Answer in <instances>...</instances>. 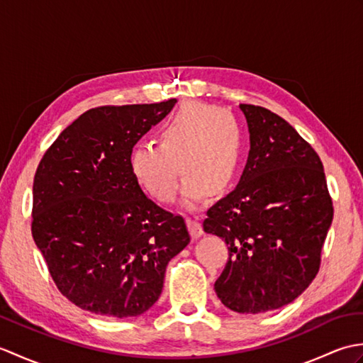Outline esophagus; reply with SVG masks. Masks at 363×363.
Masks as SVG:
<instances>
[{
  "label": "esophagus",
  "instance_id": "34e87169",
  "mask_svg": "<svg viewBox=\"0 0 363 363\" xmlns=\"http://www.w3.org/2000/svg\"><path fill=\"white\" fill-rule=\"evenodd\" d=\"M187 226L190 229L191 238H198L203 235V228H201V225H199L196 217H187Z\"/></svg>",
  "mask_w": 363,
  "mask_h": 363
}]
</instances>
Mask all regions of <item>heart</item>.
Returning <instances> with one entry per match:
<instances>
[{"mask_svg":"<svg viewBox=\"0 0 363 363\" xmlns=\"http://www.w3.org/2000/svg\"><path fill=\"white\" fill-rule=\"evenodd\" d=\"M243 137L233 115L218 107L187 101L160 128L159 145L137 143L129 167L135 181L160 203H172L184 179V203L195 206L235 182L243 162Z\"/></svg>","mask_w":363,"mask_h":363,"instance_id":"obj_1","label":"heart"}]
</instances>
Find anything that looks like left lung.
Masks as SVG:
<instances>
[{"label": "left lung", "mask_w": 363, "mask_h": 363, "mask_svg": "<svg viewBox=\"0 0 363 363\" xmlns=\"http://www.w3.org/2000/svg\"><path fill=\"white\" fill-rule=\"evenodd\" d=\"M251 150L240 182L211 209L206 233L229 260L215 281L230 311L262 313L296 299L317 276L334 217L321 159L279 115L240 104Z\"/></svg>", "instance_id": "left-lung-1"}]
</instances>
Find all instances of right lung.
Instances as JSON below:
<instances>
[{"label": "right lung", "instance_id": "add662e5", "mask_svg": "<svg viewBox=\"0 0 363 363\" xmlns=\"http://www.w3.org/2000/svg\"><path fill=\"white\" fill-rule=\"evenodd\" d=\"M176 99L101 106L52 142L33 186V237L59 291L82 311L126 318L159 299L168 262L190 242L181 215L143 194L134 145Z\"/></svg>", "mask_w": 363, "mask_h": 363}]
</instances>
